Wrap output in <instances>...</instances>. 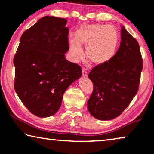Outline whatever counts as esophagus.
Instances as JSON below:
<instances>
[{
	"label": "esophagus",
	"instance_id": "34e87169",
	"mask_svg": "<svg viewBox=\"0 0 154 154\" xmlns=\"http://www.w3.org/2000/svg\"><path fill=\"white\" fill-rule=\"evenodd\" d=\"M82 75L83 77H86L88 75V71L85 69H82Z\"/></svg>",
	"mask_w": 154,
	"mask_h": 154
}]
</instances>
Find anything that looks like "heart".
I'll return each mask as SVG.
<instances>
[{
  "instance_id": "obj_1",
  "label": "heart",
  "mask_w": 154,
  "mask_h": 154,
  "mask_svg": "<svg viewBox=\"0 0 154 154\" xmlns=\"http://www.w3.org/2000/svg\"><path fill=\"white\" fill-rule=\"evenodd\" d=\"M118 30L111 25L88 24L82 25L69 41V51L74 60L82 58L81 45H85V54L92 64L102 65L113 58L119 44Z\"/></svg>"
}]
</instances>
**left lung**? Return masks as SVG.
<instances>
[{"instance_id": "obj_1", "label": "left lung", "mask_w": 154, "mask_h": 154, "mask_svg": "<svg viewBox=\"0 0 154 154\" xmlns=\"http://www.w3.org/2000/svg\"><path fill=\"white\" fill-rule=\"evenodd\" d=\"M121 43L113 58L97 65L88 74L94 90L88 100L90 114L100 120L119 116L130 105L139 90L143 59L137 41L124 26Z\"/></svg>"}]
</instances>
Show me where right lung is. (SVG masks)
Wrapping results in <instances>:
<instances>
[{
    "instance_id": "right-lung-1",
    "label": "right lung",
    "mask_w": 154,
    "mask_h": 154,
    "mask_svg": "<svg viewBox=\"0 0 154 154\" xmlns=\"http://www.w3.org/2000/svg\"><path fill=\"white\" fill-rule=\"evenodd\" d=\"M66 19L45 16L22 34L14 56V88L31 113L48 118L60 108L62 97L81 77L80 66L65 58L69 49Z\"/></svg>"
}]
</instances>
